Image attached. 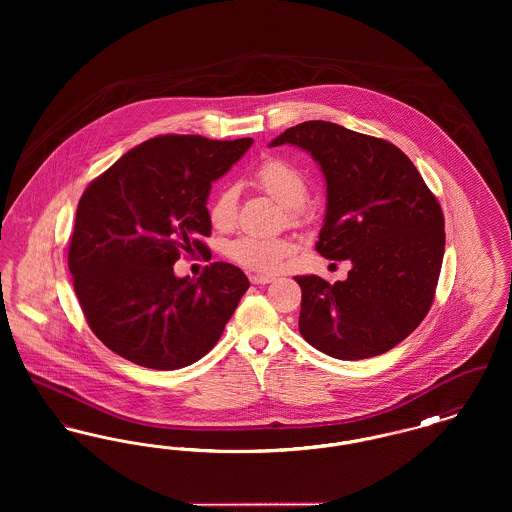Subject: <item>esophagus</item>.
Masks as SVG:
<instances>
[{
    "label": "esophagus",
    "instance_id": "obj_1",
    "mask_svg": "<svg viewBox=\"0 0 512 512\" xmlns=\"http://www.w3.org/2000/svg\"><path fill=\"white\" fill-rule=\"evenodd\" d=\"M249 280H251V284L265 286V284H270L274 278H272V276H268V274H251V276H249Z\"/></svg>",
    "mask_w": 512,
    "mask_h": 512
}]
</instances>
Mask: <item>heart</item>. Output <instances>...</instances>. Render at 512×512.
Here are the masks:
<instances>
[{"label":"heart","instance_id":"obj_1","mask_svg":"<svg viewBox=\"0 0 512 512\" xmlns=\"http://www.w3.org/2000/svg\"><path fill=\"white\" fill-rule=\"evenodd\" d=\"M253 184L276 199L288 213L290 220L301 217V205L307 199L305 176L282 159H267L253 172ZM238 211V190L234 186L220 188L209 205V219L215 228L226 230L234 224ZM293 251V245L284 238L240 236L226 245V255L245 268L272 272Z\"/></svg>","mask_w":512,"mask_h":512}]
</instances>
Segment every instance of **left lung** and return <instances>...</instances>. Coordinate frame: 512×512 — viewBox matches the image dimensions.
I'll return each mask as SVG.
<instances>
[{
  "mask_svg": "<svg viewBox=\"0 0 512 512\" xmlns=\"http://www.w3.org/2000/svg\"><path fill=\"white\" fill-rule=\"evenodd\" d=\"M301 147L326 180L317 251L351 261L343 282L295 276L299 332L318 351L357 361L382 355L428 315L445 251V220L413 161L386 140L307 121L270 147Z\"/></svg>",
  "mask_w": 512,
  "mask_h": 512,
  "instance_id": "8db88e82",
  "label": "left lung"
}]
</instances>
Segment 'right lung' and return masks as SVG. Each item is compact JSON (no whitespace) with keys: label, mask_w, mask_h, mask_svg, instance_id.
Returning <instances> with one entry per match:
<instances>
[{"label":"right lung","mask_w":512,"mask_h":512,"mask_svg":"<svg viewBox=\"0 0 512 512\" xmlns=\"http://www.w3.org/2000/svg\"><path fill=\"white\" fill-rule=\"evenodd\" d=\"M251 138L219 142L167 134L140 144L78 201L69 270L92 332L130 363L176 370L207 355L249 288L244 272L213 263L178 278L180 253H207L211 184Z\"/></svg>","instance_id":"right-lung-1"}]
</instances>
